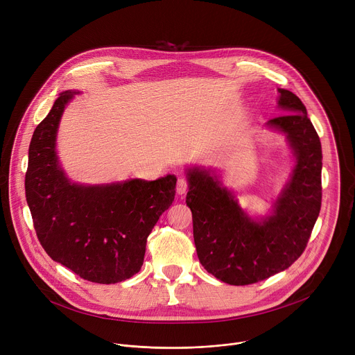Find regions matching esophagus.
<instances>
[{"instance_id": "obj_1", "label": "esophagus", "mask_w": 355, "mask_h": 355, "mask_svg": "<svg viewBox=\"0 0 355 355\" xmlns=\"http://www.w3.org/2000/svg\"><path fill=\"white\" fill-rule=\"evenodd\" d=\"M187 191H188V182H187L185 178L180 177L178 181H177V193L184 195Z\"/></svg>"}]
</instances>
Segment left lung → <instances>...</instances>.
<instances>
[{
    "mask_svg": "<svg viewBox=\"0 0 355 355\" xmlns=\"http://www.w3.org/2000/svg\"><path fill=\"white\" fill-rule=\"evenodd\" d=\"M285 115L266 128L281 133L292 153L286 181L268 214L250 215L216 170L187 166V205L193 241L204 268L230 285H248L291 267L305 250L322 205V144L302 101L278 88Z\"/></svg>",
    "mask_w": 355,
    "mask_h": 355,
    "instance_id": "8db88e82",
    "label": "left lung"
}]
</instances>
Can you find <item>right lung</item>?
Wrapping results in <instances>:
<instances>
[{
    "label": "right lung",
    "instance_id": "1",
    "mask_svg": "<svg viewBox=\"0 0 355 355\" xmlns=\"http://www.w3.org/2000/svg\"><path fill=\"white\" fill-rule=\"evenodd\" d=\"M77 94L63 91L33 132L26 202L50 259L87 281L116 284L140 271L147 237L174 200L177 177L107 184L71 181L56 147L63 112Z\"/></svg>",
    "mask_w": 355,
    "mask_h": 355
}]
</instances>
